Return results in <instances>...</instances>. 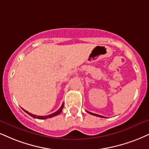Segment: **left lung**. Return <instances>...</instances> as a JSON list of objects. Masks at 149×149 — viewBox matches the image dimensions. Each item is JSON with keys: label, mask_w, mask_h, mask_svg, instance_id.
<instances>
[{"label": "left lung", "mask_w": 149, "mask_h": 149, "mask_svg": "<svg viewBox=\"0 0 149 149\" xmlns=\"http://www.w3.org/2000/svg\"><path fill=\"white\" fill-rule=\"evenodd\" d=\"M87 112H88V113H89V114H92V115H94V116H99V117H102V118H105V117H104V116H101V115H99V114H96L92 113V112H88V111H87Z\"/></svg>", "instance_id": "left-lung-1"}]
</instances>
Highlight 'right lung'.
<instances>
[{
    "instance_id": "add662e5",
    "label": "right lung",
    "mask_w": 149,
    "mask_h": 149,
    "mask_svg": "<svg viewBox=\"0 0 149 149\" xmlns=\"http://www.w3.org/2000/svg\"><path fill=\"white\" fill-rule=\"evenodd\" d=\"M63 107H64V103H62V106L60 107V108L58 110L56 111V112H54V113L51 114H49V115H47V116H37V115H35V114H33L30 113V112H28V111L23 110H23H24L25 112H26L27 114H29V115L31 116L32 117L35 118V119H47V118H51V117H53V116H57V115H58V114H60L61 113V112H62V109H63Z\"/></svg>"
}]
</instances>
